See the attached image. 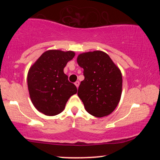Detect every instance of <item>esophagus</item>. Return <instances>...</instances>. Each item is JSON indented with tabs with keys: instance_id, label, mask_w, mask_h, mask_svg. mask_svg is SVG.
Instances as JSON below:
<instances>
[{
	"instance_id": "1",
	"label": "esophagus",
	"mask_w": 160,
	"mask_h": 160,
	"mask_svg": "<svg viewBox=\"0 0 160 160\" xmlns=\"http://www.w3.org/2000/svg\"><path fill=\"white\" fill-rule=\"evenodd\" d=\"M75 86H77V88H78L79 87V85H80V82H79V81H76V82H75Z\"/></svg>"
}]
</instances>
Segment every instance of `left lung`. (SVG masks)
I'll use <instances>...</instances> for the list:
<instances>
[{
    "instance_id": "obj_1",
    "label": "left lung",
    "mask_w": 160,
    "mask_h": 160,
    "mask_svg": "<svg viewBox=\"0 0 160 160\" xmlns=\"http://www.w3.org/2000/svg\"><path fill=\"white\" fill-rule=\"evenodd\" d=\"M77 61L83 68L84 75L78 95L86 111L96 117L111 114L118 105L122 94L120 70L102 51L81 53Z\"/></svg>"
}]
</instances>
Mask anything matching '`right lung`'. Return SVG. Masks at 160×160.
<instances>
[{"instance_id":"add662e5","label":"right lung","mask_w":160,"mask_h":160,"mask_svg":"<svg viewBox=\"0 0 160 160\" xmlns=\"http://www.w3.org/2000/svg\"><path fill=\"white\" fill-rule=\"evenodd\" d=\"M74 56L73 51H46L29 69L27 80L31 100L43 114L61 113L70 97L78 92L64 73V68Z\"/></svg>"}]
</instances>
